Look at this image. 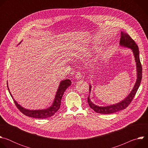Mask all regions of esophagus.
I'll use <instances>...</instances> for the list:
<instances>
[{"mask_svg":"<svg viewBox=\"0 0 148 148\" xmlns=\"http://www.w3.org/2000/svg\"><path fill=\"white\" fill-rule=\"evenodd\" d=\"M75 77L77 79H80L82 78L81 73L80 72H77L75 75Z\"/></svg>","mask_w":148,"mask_h":148,"instance_id":"1","label":"esophagus"}]
</instances>
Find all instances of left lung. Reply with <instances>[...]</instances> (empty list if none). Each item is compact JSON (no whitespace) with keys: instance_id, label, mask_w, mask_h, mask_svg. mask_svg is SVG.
Returning <instances> with one entry per match:
<instances>
[{"instance_id":"8db88e82","label":"left lung","mask_w":148,"mask_h":148,"mask_svg":"<svg viewBox=\"0 0 148 148\" xmlns=\"http://www.w3.org/2000/svg\"><path fill=\"white\" fill-rule=\"evenodd\" d=\"M119 45L122 47H126L131 49L135 57V60L136 66V80L133 89L130 93V94L126 97L124 99L116 103L107 105L105 107H99L94 103L90 98V95L88 97V103L89 106L95 112L102 114H112L122 110L125 109L130 104L133 98H134L141 82L142 75V68L139 58V52L138 46L136 44L135 41L128 35L123 32H121V39L119 41ZM90 94L91 91V85L90 84Z\"/></svg>"}]
</instances>
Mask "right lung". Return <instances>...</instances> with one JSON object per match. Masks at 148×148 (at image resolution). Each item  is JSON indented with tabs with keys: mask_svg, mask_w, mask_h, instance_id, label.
<instances>
[{
	"mask_svg": "<svg viewBox=\"0 0 148 148\" xmlns=\"http://www.w3.org/2000/svg\"><path fill=\"white\" fill-rule=\"evenodd\" d=\"M71 84V81L69 79H66L64 80H62L60 83L59 87L58 88V90L56 92V94L54 99V101L51 106L46 109L44 110H30L26 109L23 107H22L21 105H20L13 98L12 95L11 94L9 88L8 87V83H7L8 88L9 91V93L12 97L14 102L15 105H16L17 108L22 112L24 115L32 117L35 118H40V119H43V118H49L51 116H53L60 108V105H61V100L62 98V97L64 94V91L66 90L70 87Z\"/></svg>",
	"mask_w": 148,
	"mask_h": 148,
	"instance_id": "right-lung-1",
	"label": "right lung"
}]
</instances>
